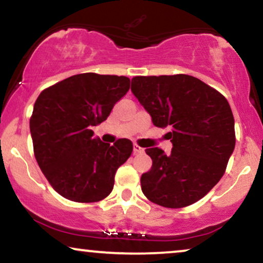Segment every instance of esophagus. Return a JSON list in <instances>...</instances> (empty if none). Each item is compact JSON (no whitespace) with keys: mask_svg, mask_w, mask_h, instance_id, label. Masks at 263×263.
Here are the masks:
<instances>
[{"mask_svg":"<svg viewBox=\"0 0 263 263\" xmlns=\"http://www.w3.org/2000/svg\"><path fill=\"white\" fill-rule=\"evenodd\" d=\"M133 151H134V153L136 155V153H142V152H144V148L140 147L139 145H134V147H133Z\"/></svg>","mask_w":263,"mask_h":263,"instance_id":"1","label":"esophagus"}]
</instances>
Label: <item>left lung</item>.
<instances>
[{
    "instance_id": "left-lung-1",
    "label": "left lung",
    "mask_w": 263,
    "mask_h": 263,
    "mask_svg": "<svg viewBox=\"0 0 263 263\" xmlns=\"http://www.w3.org/2000/svg\"><path fill=\"white\" fill-rule=\"evenodd\" d=\"M132 91L153 124L170 128V155L146 148L152 166L141 175L146 198L164 208L202 199L220 181L236 145L234 118L227 99L189 74L136 76Z\"/></svg>"
}]
</instances>
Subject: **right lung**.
I'll return each instance as SVG.
<instances>
[{
  "label": "right lung",
  "instance_id": "obj_1",
  "mask_svg": "<svg viewBox=\"0 0 263 263\" xmlns=\"http://www.w3.org/2000/svg\"><path fill=\"white\" fill-rule=\"evenodd\" d=\"M125 76L80 73L44 89L30 118L33 153L50 185L64 198L94 203L114 189L117 169L130 157L133 144L94 139L91 127L106 121L127 94Z\"/></svg>",
  "mask_w": 263,
  "mask_h": 263
}]
</instances>
